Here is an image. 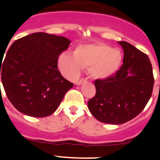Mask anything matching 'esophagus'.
<instances>
[{
  "instance_id": "obj_1",
  "label": "esophagus",
  "mask_w": 160,
  "mask_h": 160,
  "mask_svg": "<svg viewBox=\"0 0 160 160\" xmlns=\"http://www.w3.org/2000/svg\"><path fill=\"white\" fill-rule=\"evenodd\" d=\"M86 82V79L81 78L80 80H78V81H76L75 84L78 85V86H79V85H81L82 82Z\"/></svg>"
}]
</instances>
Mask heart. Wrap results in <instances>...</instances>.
<instances>
[{
  "label": "heart",
  "mask_w": 160,
  "mask_h": 160,
  "mask_svg": "<svg viewBox=\"0 0 160 160\" xmlns=\"http://www.w3.org/2000/svg\"><path fill=\"white\" fill-rule=\"evenodd\" d=\"M122 55L118 49L102 42L81 44L73 50V55L63 53L58 58L61 70L69 78H75L82 69L95 79H105L116 73L122 64Z\"/></svg>",
  "instance_id": "1"
}]
</instances>
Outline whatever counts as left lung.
<instances>
[{"label": "left lung", "instance_id": "left-lung-1", "mask_svg": "<svg viewBox=\"0 0 160 160\" xmlns=\"http://www.w3.org/2000/svg\"><path fill=\"white\" fill-rule=\"evenodd\" d=\"M123 64L111 77L94 82L96 94L88 101L93 116L102 122L122 124L140 114L152 97L154 76L146 53L127 42Z\"/></svg>", "mask_w": 160, "mask_h": 160}]
</instances>
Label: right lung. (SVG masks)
I'll use <instances>...</instances> for the list:
<instances>
[{
    "label": "right lung",
    "instance_id": "add662e5",
    "mask_svg": "<svg viewBox=\"0 0 160 160\" xmlns=\"http://www.w3.org/2000/svg\"><path fill=\"white\" fill-rule=\"evenodd\" d=\"M70 44L64 37L33 32L15 41L3 63L0 58L3 87L18 111L43 118L57 110L73 86L58 70L59 55Z\"/></svg>",
    "mask_w": 160,
    "mask_h": 160
}]
</instances>
